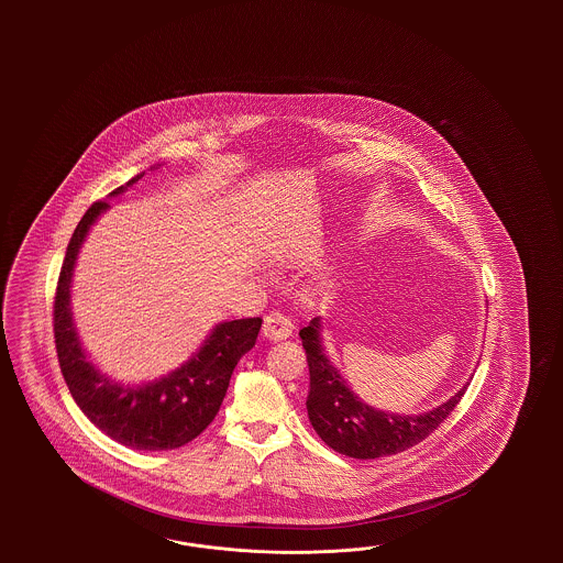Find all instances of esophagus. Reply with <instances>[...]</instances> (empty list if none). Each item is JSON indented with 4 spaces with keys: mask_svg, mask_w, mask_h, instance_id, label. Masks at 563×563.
Masks as SVG:
<instances>
[{
    "mask_svg": "<svg viewBox=\"0 0 563 563\" xmlns=\"http://www.w3.org/2000/svg\"><path fill=\"white\" fill-rule=\"evenodd\" d=\"M262 332H264V336L268 341H285V339H289L290 334H292V322L283 313H268L264 318Z\"/></svg>",
    "mask_w": 563,
    "mask_h": 563,
    "instance_id": "1",
    "label": "esophagus"
}]
</instances>
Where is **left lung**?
I'll use <instances>...</instances> for the list:
<instances>
[{"mask_svg": "<svg viewBox=\"0 0 563 563\" xmlns=\"http://www.w3.org/2000/svg\"><path fill=\"white\" fill-rule=\"evenodd\" d=\"M309 365L307 415L316 433L334 452L372 461L393 456L429 438L445 417L456 409L466 386L440 407L421 415H394L365 405L325 357L322 322L313 318L299 330Z\"/></svg>", "mask_w": 563, "mask_h": 563, "instance_id": "1", "label": "left lung"}]
</instances>
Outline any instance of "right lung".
Listing matches in <instances>:
<instances>
[{"instance_id": "obj_1", "label": "right lung", "mask_w": 563, "mask_h": 563, "mask_svg": "<svg viewBox=\"0 0 563 563\" xmlns=\"http://www.w3.org/2000/svg\"><path fill=\"white\" fill-rule=\"evenodd\" d=\"M140 177L111 191V196H118ZM107 208L109 202L99 200L86 210L66 250L53 303L59 367L71 398L104 435L144 452L175 450L198 438L217 417L239 358L256 344L262 318L222 322L181 367L148 384L123 386L102 375L86 357L76 334L69 285L86 233Z\"/></svg>"}]
</instances>
